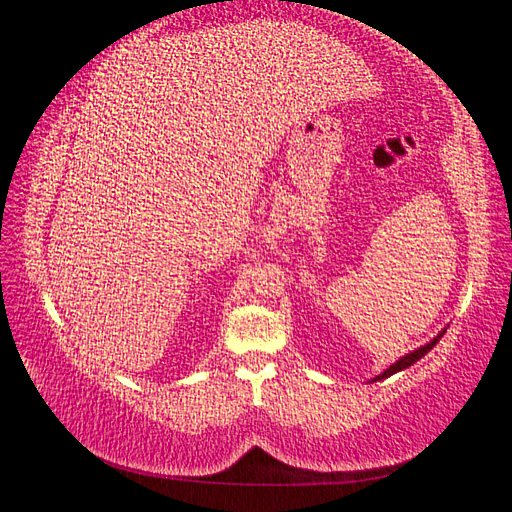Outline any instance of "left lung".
Segmentation results:
<instances>
[{
	"instance_id": "8db88e82",
	"label": "left lung",
	"mask_w": 512,
	"mask_h": 512,
	"mask_svg": "<svg viewBox=\"0 0 512 512\" xmlns=\"http://www.w3.org/2000/svg\"><path fill=\"white\" fill-rule=\"evenodd\" d=\"M446 333V329L444 331H440L436 337H433L431 339V342L429 344H425V346H421V348H416L414 352H410V354H406V356H401V359L399 361H395L389 369H386L384 371V374H380V376H376L374 378V382L376 380H384V378H389V376H393V374H397V371H401V369H406V367H410V365H414L418 359H423V356L433 348V346H436L438 342H440V339H442V335Z\"/></svg>"
}]
</instances>
